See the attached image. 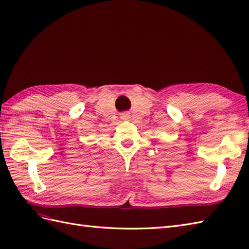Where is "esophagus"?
<instances>
[{
  "mask_svg": "<svg viewBox=\"0 0 249 249\" xmlns=\"http://www.w3.org/2000/svg\"><path fill=\"white\" fill-rule=\"evenodd\" d=\"M121 119H123V120H127V119H129V114H128V113H123L122 116H121Z\"/></svg>",
  "mask_w": 249,
  "mask_h": 249,
  "instance_id": "1",
  "label": "esophagus"
}]
</instances>
